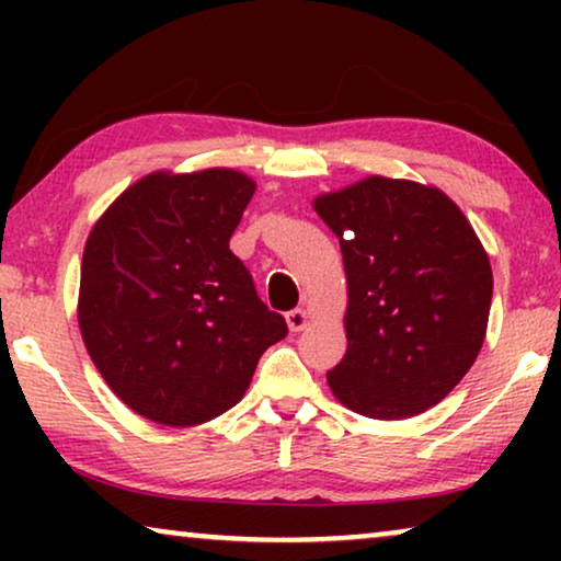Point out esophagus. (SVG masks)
<instances>
[{
  "label": "esophagus",
  "mask_w": 561,
  "mask_h": 561,
  "mask_svg": "<svg viewBox=\"0 0 561 561\" xmlns=\"http://www.w3.org/2000/svg\"><path fill=\"white\" fill-rule=\"evenodd\" d=\"M286 321H288L290 332H301V329H306V324H309V313H306L304 309H294L286 313Z\"/></svg>",
  "instance_id": "1"
}]
</instances>
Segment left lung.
Here are the masks:
<instances>
[{
  "instance_id": "8db88e82",
  "label": "left lung",
  "mask_w": 561,
  "mask_h": 561,
  "mask_svg": "<svg viewBox=\"0 0 561 561\" xmlns=\"http://www.w3.org/2000/svg\"><path fill=\"white\" fill-rule=\"evenodd\" d=\"M313 209L340 237L350 296L347 352L329 388L370 419L432 409L485 340L493 271L470 221L439 188L382 175Z\"/></svg>"
}]
</instances>
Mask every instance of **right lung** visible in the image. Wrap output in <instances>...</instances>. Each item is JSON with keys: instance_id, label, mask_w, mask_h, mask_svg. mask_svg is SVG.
<instances>
[{"instance_id": "1", "label": "right lung", "mask_w": 561, "mask_h": 561, "mask_svg": "<svg viewBox=\"0 0 561 561\" xmlns=\"http://www.w3.org/2000/svg\"><path fill=\"white\" fill-rule=\"evenodd\" d=\"M255 183L229 168L152 173L91 229L79 327L119 401L165 426L232 409L257 359L288 334L229 250Z\"/></svg>"}]
</instances>
